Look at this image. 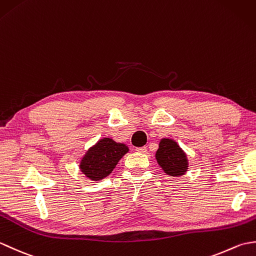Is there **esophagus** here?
Instances as JSON below:
<instances>
[{
    "mask_svg": "<svg viewBox=\"0 0 256 256\" xmlns=\"http://www.w3.org/2000/svg\"><path fill=\"white\" fill-rule=\"evenodd\" d=\"M146 150H148V148H146V146H143V148H136V152H138V153H146Z\"/></svg>",
    "mask_w": 256,
    "mask_h": 256,
    "instance_id": "34e87169",
    "label": "esophagus"
}]
</instances>
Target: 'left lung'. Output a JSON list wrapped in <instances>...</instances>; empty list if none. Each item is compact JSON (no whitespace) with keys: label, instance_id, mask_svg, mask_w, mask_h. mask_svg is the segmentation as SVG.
<instances>
[{"label":"left lung","instance_id":"8db88e82","mask_svg":"<svg viewBox=\"0 0 256 256\" xmlns=\"http://www.w3.org/2000/svg\"><path fill=\"white\" fill-rule=\"evenodd\" d=\"M156 160L167 175L178 177L187 172L188 162L186 154L175 140L162 138L156 152Z\"/></svg>","mask_w":256,"mask_h":256}]
</instances>
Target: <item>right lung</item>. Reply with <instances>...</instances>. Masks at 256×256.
Segmentation results:
<instances>
[{"mask_svg": "<svg viewBox=\"0 0 256 256\" xmlns=\"http://www.w3.org/2000/svg\"><path fill=\"white\" fill-rule=\"evenodd\" d=\"M128 152L126 145L102 138L86 152L80 162V170L91 180H100L110 175L118 160Z\"/></svg>", "mask_w": 256, "mask_h": 256, "instance_id": "add662e5", "label": "right lung"}]
</instances>
